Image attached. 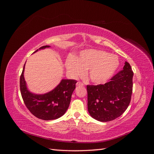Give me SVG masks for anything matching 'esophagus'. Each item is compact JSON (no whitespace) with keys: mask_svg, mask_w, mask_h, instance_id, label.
Masks as SVG:
<instances>
[{"mask_svg":"<svg viewBox=\"0 0 154 154\" xmlns=\"http://www.w3.org/2000/svg\"><path fill=\"white\" fill-rule=\"evenodd\" d=\"M84 85H83V83L80 82H78L77 83H76V86H83Z\"/></svg>","mask_w":154,"mask_h":154,"instance_id":"obj_1","label":"esophagus"}]
</instances>
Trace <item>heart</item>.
<instances>
[{
  "label": "heart",
  "mask_w": 154,
  "mask_h": 154,
  "mask_svg": "<svg viewBox=\"0 0 154 154\" xmlns=\"http://www.w3.org/2000/svg\"><path fill=\"white\" fill-rule=\"evenodd\" d=\"M117 56L104 51L86 49L76 58L69 57L66 62L68 72L74 78L83 75L87 71L90 81L96 84L105 83L113 75L119 66Z\"/></svg>",
  "instance_id": "heart-1"
}]
</instances>
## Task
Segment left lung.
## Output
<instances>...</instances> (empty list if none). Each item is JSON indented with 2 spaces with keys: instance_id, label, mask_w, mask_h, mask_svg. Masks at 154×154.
Returning <instances> with one entry per match:
<instances>
[{
  "instance_id": "1",
  "label": "left lung",
  "mask_w": 154,
  "mask_h": 154,
  "mask_svg": "<svg viewBox=\"0 0 154 154\" xmlns=\"http://www.w3.org/2000/svg\"><path fill=\"white\" fill-rule=\"evenodd\" d=\"M134 72L125 62L123 69L103 85H87V107L91 117L101 122L118 118L127 110L131 100Z\"/></svg>"
}]
</instances>
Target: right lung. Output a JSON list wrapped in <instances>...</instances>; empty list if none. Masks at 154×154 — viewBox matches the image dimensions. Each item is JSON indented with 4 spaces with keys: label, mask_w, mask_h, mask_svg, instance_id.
Returning a JSON list of instances; mask_svg holds the SVG:
<instances>
[{
    "label": "right lung",
    "mask_w": 154,
    "mask_h": 154,
    "mask_svg": "<svg viewBox=\"0 0 154 154\" xmlns=\"http://www.w3.org/2000/svg\"><path fill=\"white\" fill-rule=\"evenodd\" d=\"M49 48V45H44L39 48V50ZM38 51L37 49L33 53ZM25 64L20 78V88L27 108L35 117L42 120H53L61 117L66 113L69 106L77 81L62 79L51 91L43 94H34L28 90L26 85L24 76Z\"/></svg>",
    "instance_id": "1"
}]
</instances>
